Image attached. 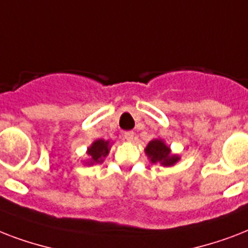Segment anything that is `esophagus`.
Here are the masks:
<instances>
[{
	"label": "esophagus",
	"mask_w": 248,
	"mask_h": 248,
	"mask_svg": "<svg viewBox=\"0 0 248 248\" xmlns=\"http://www.w3.org/2000/svg\"><path fill=\"white\" fill-rule=\"evenodd\" d=\"M134 136H135L134 131H126L124 134V138L127 140V141H132V140H134Z\"/></svg>",
	"instance_id": "1"
}]
</instances>
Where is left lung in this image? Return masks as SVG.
Returning a JSON list of instances; mask_svg holds the SVG:
<instances>
[{"label": "left lung", "mask_w": 248, "mask_h": 248, "mask_svg": "<svg viewBox=\"0 0 248 248\" xmlns=\"http://www.w3.org/2000/svg\"><path fill=\"white\" fill-rule=\"evenodd\" d=\"M145 153L151 158L152 163H161L163 166H172L179 161L177 155H171L170 148L162 140H152L145 148Z\"/></svg>", "instance_id": "8db88e82"}]
</instances>
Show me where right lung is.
<instances>
[{"label": "right lung", "mask_w": 248, "mask_h": 248, "mask_svg": "<svg viewBox=\"0 0 248 248\" xmlns=\"http://www.w3.org/2000/svg\"><path fill=\"white\" fill-rule=\"evenodd\" d=\"M109 153V143L105 140H96L93 141V145L89 148L87 155L90 157V165L93 163H99L103 162V158L107 157Z\"/></svg>", "instance_id": "add662e5"}]
</instances>
